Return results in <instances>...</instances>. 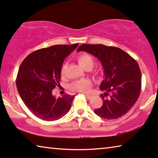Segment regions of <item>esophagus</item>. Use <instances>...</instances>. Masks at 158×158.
<instances>
[{
	"instance_id": "34e87169",
	"label": "esophagus",
	"mask_w": 158,
	"mask_h": 158,
	"mask_svg": "<svg viewBox=\"0 0 158 158\" xmlns=\"http://www.w3.org/2000/svg\"><path fill=\"white\" fill-rule=\"evenodd\" d=\"M85 98H86L87 99H90V98H91L93 97V95H89V94H85Z\"/></svg>"
}]
</instances>
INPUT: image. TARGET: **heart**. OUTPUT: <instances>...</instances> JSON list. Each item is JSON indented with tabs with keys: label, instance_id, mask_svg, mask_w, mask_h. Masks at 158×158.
<instances>
[{
	"label": "heart",
	"instance_id": "b5f03b06",
	"mask_svg": "<svg viewBox=\"0 0 158 158\" xmlns=\"http://www.w3.org/2000/svg\"><path fill=\"white\" fill-rule=\"evenodd\" d=\"M77 60L81 67L85 70H90L93 68V65H94V59L89 55V53H83L78 56L77 58ZM66 71V64H63L61 67L60 69V74L62 76H64L65 74ZM95 76H98V73L97 72H95L94 73ZM70 89L74 90V91H77L79 93H89L91 90L92 87V82L89 79H82L79 80H77V81H73L69 85Z\"/></svg>",
	"mask_w": 158,
	"mask_h": 158
}]
</instances>
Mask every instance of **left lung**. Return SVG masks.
<instances>
[{
    "label": "left lung",
    "instance_id": "8db88e82",
    "mask_svg": "<svg viewBox=\"0 0 158 158\" xmlns=\"http://www.w3.org/2000/svg\"><path fill=\"white\" fill-rule=\"evenodd\" d=\"M84 51L97 57L104 69L105 79L100 85L103 105L95 114L104 119H117L124 116L139 97L141 74L138 63L124 51L103 44H82Z\"/></svg>",
    "mask_w": 158,
    "mask_h": 158
}]
</instances>
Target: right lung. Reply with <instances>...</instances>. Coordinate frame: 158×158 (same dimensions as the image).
I'll list each match as a JSON object with an SVG mask.
<instances>
[{
	"instance_id": "right-lung-1",
	"label": "right lung",
	"mask_w": 158,
	"mask_h": 158,
	"mask_svg": "<svg viewBox=\"0 0 158 158\" xmlns=\"http://www.w3.org/2000/svg\"><path fill=\"white\" fill-rule=\"evenodd\" d=\"M78 45L43 48L30 53L21 63L16 79L17 90L25 105L39 118L56 121L70 109L74 95L56 98L52 90L60 85L64 60Z\"/></svg>"
}]
</instances>
